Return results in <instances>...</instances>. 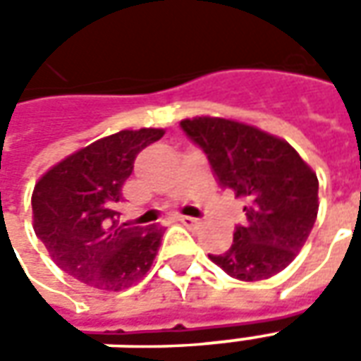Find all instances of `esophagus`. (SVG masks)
<instances>
[{"label":"esophagus","instance_id":"esophagus-1","mask_svg":"<svg viewBox=\"0 0 361 361\" xmlns=\"http://www.w3.org/2000/svg\"><path fill=\"white\" fill-rule=\"evenodd\" d=\"M178 220H180L181 224H185V226H191V228H197V226H201V224H203L201 220L193 219V216H178Z\"/></svg>","mask_w":361,"mask_h":361}]
</instances>
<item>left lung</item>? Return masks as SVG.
I'll list each match as a JSON object with an SVG mask.
<instances>
[{
    "label": "left lung",
    "mask_w": 361,
    "mask_h": 361,
    "mask_svg": "<svg viewBox=\"0 0 361 361\" xmlns=\"http://www.w3.org/2000/svg\"><path fill=\"white\" fill-rule=\"evenodd\" d=\"M180 126L207 154L220 188L245 201V224L226 253L209 255L212 263L245 282L284 271L317 219L315 172L284 139L247 123L201 116Z\"/></svg>",
    "instance_id": "8db88e82"
}]
</instances>
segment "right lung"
<instances>
[{
	"instance_id": "add662e5",
	"label": "right lung",
	"mask_w": 361,
	"mask_h": 361,
	"mask_svg": "<svg viewBox=\"0 0 361 361\" xmlns=\"http://www.w3.org/2000/svg\"><path fill=\"white\" fill-rule=\"evenodd\" d=\"M164 129H126L51 166L32 191V226L54 263L89 286L119 292L149 272L164 230L121 222L116 204L133 162Z\"/></svg>"
}]
</instances>
